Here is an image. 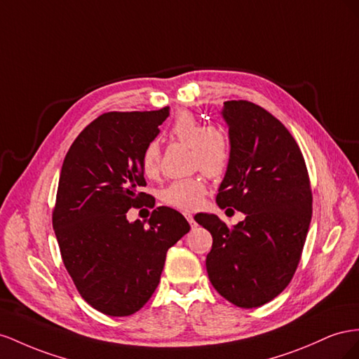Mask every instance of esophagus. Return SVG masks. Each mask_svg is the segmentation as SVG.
<instances>
[{
	"label": "esophagus",
	"instance_id": "1",
	"mask_svg": "<svg viewBox=\"0 0 359 359\" xmlns=\"http://www.w3.org/2000/svg\"><path fill=\"white\" fill-rule=\"evenodd\" d=\"M185 218L188 219V222L192 225L194 224V217H192V215L191 213H185Z\"/></svg>",
	"mask_w": 359,
	"mask_h": 359
}]
</instances>
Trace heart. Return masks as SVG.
<instances>
[{"mask_svg": "<svg viewBox=\"0 0 359 359\" xmlns=\"http://www.w3.org/2000/svg\"><path fill=\"white\" fill-rule=\"evenodd\" d=\"M171 140L191 149V165L200 168L208 176H218L230 159L229 140L218 128H203L201 123L189 112H180L174 120ZM159 168V147L156 142L146 146L141 156V170L147 177H155ZM206 182L201 176H194L171 182L161 191V200L179 210H194L201 206L206 196Z\"/></svg>", "mask_w": 359, "mask_h": 359, "instance_id": "heart-1", "label": "heart"}]
</instances>
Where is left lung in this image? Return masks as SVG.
I'll return each mask as SVG.
<instances>
[{"label": "left lung", "instance_id": "8db88e82", "mask_svg": "<svg viewBox=\"0 0 359 359\" xmlns=\"http://www.w3.org/2000/svg\"><path fill=\"white\" fill-rule=\"evenodd\" d=\"M230 159L217 203L245 219L227 227L217 215L197 213L212 234L206 257L217 292L241 309L278 296L298 268L311 221L309 171L294 138L271 112L248 100H227Z\"/></svg>", "mask_w": 359, "mask_h": 359}]
</instances>
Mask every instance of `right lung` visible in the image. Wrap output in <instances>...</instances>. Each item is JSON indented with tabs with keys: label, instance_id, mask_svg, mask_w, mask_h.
<instances>
[{
	"label": "right lung",
	"instance_id": "1",
	"mask_svg": "<svg viewBox=\"0 0 359 359\" xmlns=\"http://www.w3.org/2000/svg\"><path fill=\"white\" fill-rule=\"evenodd\" d=\"M168 116V107L102 114L76 137L61 167L53 213L61 257L81 296L112 317L134 314L150 299L167 251L191 229L167 206L149 221L126 218L149 198L140 192L141 156Z\"/></svg>",
	"mask_w": 359,
	"mask_h": 359
}]
</instances>
